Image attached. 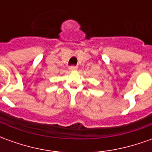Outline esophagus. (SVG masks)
<instances>
[{
  "instance_id": "esophagus-1",
  "label": "esophagus",
  "mask_w": 152,
  "mask_h": 152,
  "mask_svg": "<svg viewBox=\"0 0 152 152\" xmlns=\"http://www.w3.org/2000/svg\"><path fill=\"white\" fill-rule=\"evenodd\" d=\"M76 70H77V66H69V71H71V72H73V71H76Z\"/></svg>"
}]
</instances>
